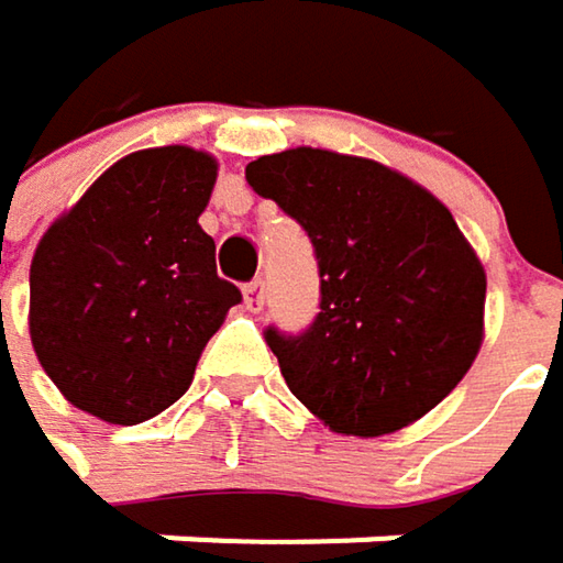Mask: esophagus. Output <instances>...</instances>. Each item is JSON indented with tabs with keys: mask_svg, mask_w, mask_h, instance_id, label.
I'll return each instance as SVG.
<instances>
[{
	"mask_svg": "<svg viewBox=\"0 0 563 563\" xmlns=\"http://www.w3.org/2000/svg\"><path fill=\"white\" fill-rule=\"evenodd\" d=\"M242 301H245L249 311H262L265 308V285L262 282H249L242 288Z\"/></svg>",
	"mask_w": 563,
	"mask_h": 563,
	"instance_id": "obj_1",
	"label": "esophagus"
}]
</instances>
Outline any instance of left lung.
Listing matches in <instances>:
<instances>
[{
  "label": "left lung",
  "mask_w": 563,
  "mask_h": 563,
  "mask_svg": "<svg viewBox=\"0 0 563 563\" xmlns=\"http://www.w3.org/2000/svg\"><path fill=\"white\" fill-rule=\"evenodd\" d=\"M245 179L305 225L321 268L308 334H265L288 390L341 435L422 420L485 341V268L452 212L400 169L321 146L258 156Z\"/></svg>",
  "instance_id": "1"
}]
</instances>
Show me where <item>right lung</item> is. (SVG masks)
I'll list each match as a JSON object with an SVG mask.
<instances>
[{
	"instance_id": "1",
	"label": "right lung",
	"mask_w": 563,
	"mask_h": 563,
	"mask_svg": "<svg viewBox=\"0 0 563 563\" xmlns=\"http://www.w3.org/2000/svg\"><path fill=\"white\" fill-rule=\"evenodd\" d=\"M219 159L169 143L121 156L38 239L29 338L62 397L114 426L173 407L239 288L199 216Z\"/></svg>"
}]
</instances>
